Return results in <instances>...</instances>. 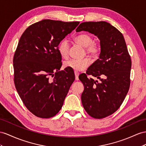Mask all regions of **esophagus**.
Segmentation results:
<instances>
[{"label":"esophagus","instance_id":"1","mask_svg":"<svg viewBox=\"0 0 146 146\" xmlns=\"http://www.w3.org/2000/svg\"><path fill=\"white\" fill-rule=\"evenodd\" d=\"M74 74H75V80L76 81L79 80V78H78V76H79V73L78 72H74Z\"/></svg>","mask_w":146,"mask_h":146}]
</instances>
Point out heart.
Wrapping results in <instances>:
<instances>
[{
	"label": "heart",
	"mask_w": 146,
	"mask_h": 146,
	"mask_svg": "<svg viewBox=\"0 0 146 146\" xmlns=\"http://www.w3.org/2000/svg\"><path fill=\"white\" fill-rule=\"evenodd\" d=\"M76 42L80 44L82 46L85 47L87 53L92 57H98L100 53V47L99 45L94 42L92 37L89 35L83 34L76 36L74 38ZM70 44L68 41L66 39L62 40L60 42L58 50L60 55L62 58H66L69 54ZM90 60L88 58L75 59L72 58L68 60L63 63L65 68H70L75 71H81L84 70L89 66Z\"/></svg>",
	"instance_id": "heart-1"
}]
</instances>
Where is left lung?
<instances>
[{"label": "left lung", "mask_w": 146, "mask_h": 146, "mask_svg": "<svg viewBox=\"0 0 146 146\" xmlns=\"http://www.w3.org/2000/svg\"><path fill=\"white\" fill-rule=\"evenodd\" d=\"M88 31L100 39L99 58L92 63L86 74L79 76L84 89L81 94L84 109L91 117H108L121 106L130 86L131 60L122 33L106 21L81 23L76 32ZM88 75L98 78L100 82Z\"/></svg>", "instance_id": "obj_1"}]
</instances>
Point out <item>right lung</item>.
<instances>
[{
    "instance_id": "add662e5",
    "label": "right lung",
    "mask_w": 146,
    "mask_h": 146,
    "mask_svg": "<svg viewBox=\"0 0 146 146\" xmlns=\"http://www.w3.org/2000/svg\"><path fill=\"white\" fill-rule=\"evenodd\" d=\"M79 23L43 20L29 26L20 37L13 60L14 83L26 107L37 117L57 114L74 81L71 69L59 71L58 47Z\"/></svg>"
}]
</instances>
